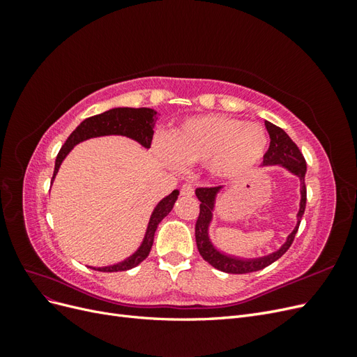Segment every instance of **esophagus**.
Returning <instances> with one entry per match:
<instances>
[{
	"mask_svg": "<svg viewBox=\"0 0 357 357\" xmlns=\"http://www.w3.org/2000/svg\"><path fill=\"white\" fill-rule=\"evenodd\" d=\"M180 190H181V195L185 197H192L193 193H195V188H193V185H190V183H185Z\"/></svg>",
	"mask_w": 357,
	"mask_h": 357,
	"instance_id": "34e87169",
	"label": "esophagus"
}]
</instances>
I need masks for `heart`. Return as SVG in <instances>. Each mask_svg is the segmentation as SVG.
Here are the masks:
<instances>
[{"label":"heart","instance_id":"1","mask_svg":"<svg viewBox=\"0 0 357 357\" xmlns=\"http://www.w3.org/2000/svg\"><path fill=\"white\" fill-rule=\"evenodd\" d=\"M266 146L268 135L261 125L210 114L188 119L158 150L169 162L208 165L213 174L231 178L257 164Z\"/></svg>","mask_w":357,"mask_h":357}]
</instances>
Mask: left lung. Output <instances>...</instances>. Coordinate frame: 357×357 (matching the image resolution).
Here are the masks:
<instances>
[{
	"label": "left lung",
	"mask_w": 357,
	"mask_h": 357,
	"mask_svg": "<svg viewBox=\"0 0 357 357\" xmlns=\"http://www.w3.org/2000/svg\"><path fill=\"white\" fill-rule=\"evenodd\" d=\"M266 131L269 134V147L266 153L264 155V165H283L287 168L291 174H295L301 180V205L298 213V225L295 226L294 232L287 236V241L282 245L278 252L264 256L259 259H238L232 256H226L220 252L215 250L213 244L208 240V225L213 218V208H214V199L218 192L222 189L218 188H198L197 197L201 201L199 204V215L195 225V238L198 252L202 256L204 261H207L215 269H220L223 273L228 274H248L264 269L268 265L275 262L277 259L282 257L291 245L295 240V235L299 229V223L302 215L305 211L307 204V188H305V172H307V162L305 158L302 156L298 146L291 142V138L283 131L282 128L275 126L271 122H265Z\"/></svg>",
	"instance_id": "1"
}]
</instances>
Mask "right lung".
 <instances>
[{
  "mask_svg": "<svg viewBox=\"0 0 357 357\" xmlns=\"http://www.w3.org/2000/svg\"><path fill=\"white\" fill-rule=\"evenodd\" d=\"M156 121H158L156 112L152 109H146V107H143V109L119 107V109H113L105 113L84 119V121L75 128L71 132V135L67 138L66 144L61 147L55 160V171H53L52 181L55 178L62 160L66 159V156L70 153V150L75 144H79L80 142H84V139L88 138L101 137V135H126L129 138L135 139V142H138L146 149H149L153 139V128ZM177 198H178V190H174L156 205V208L152 213V218H150V222L147 226L144 241L142 247H139L131 257H128L126 261L112 266L92 268V269H98V271H102V273H117V271H126V269H131L142 264L149 256L150 250H152L153 236H155L158 225L172 210V207H174V202L177 201Z\"/></svg>",
  "mask_w": 357,
  "mask_h": 357,
  "instance_id": "obj_1",
  "label": "right lung"
}]
</instances>
